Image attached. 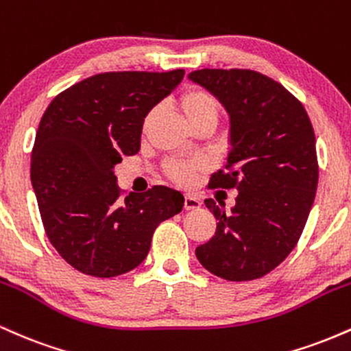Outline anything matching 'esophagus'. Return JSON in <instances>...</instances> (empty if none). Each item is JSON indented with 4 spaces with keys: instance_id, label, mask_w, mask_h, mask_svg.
I'll return each instance as SVG.
<instances>
[{
    "instance_id": "34e87169",
    "label": "esophagus",
    "mask_w": 351,
    "mask_h": 351,
    "mask_svg": "<svg viewBox=\"0 0 351 351\" xmlns=\"http://www.w3.org/2000/svg\"><path fill=\"white\" fill-rule=\"evenodd\" d=\"M201 206V201L193 195H186L184 196V209H198Z\"/></svg>"
}]
</instances>
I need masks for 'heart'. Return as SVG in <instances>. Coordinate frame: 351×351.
<instances>
[{
  "mask_svg": "<svg viewBox=\"0 0 351 351\" xmlns=\"http://www.w3.org/2000/svg\"><path fill=\"white\" fill-rule=\"evenodd\" d=\"M178 106L183 112L184 119L188 120V123L191 127H195L196 123L208 122H217L221 114V106L219 100H217L211 92L204 90L199 87H191L186 88L183 94L180 95ZM156 117V110H150L143 120V130H148L152 127L153 120ZM203 165L196 162H173L168 165V173L173 180L180 181V183H191L195 180L196 173L201 171Z\"/></svg>",
  "mask_w": 351,
  "mask_h": 351,
  "instance_id": "1",
  "label": "heart"
}]
</instances>
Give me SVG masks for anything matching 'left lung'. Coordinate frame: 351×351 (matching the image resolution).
Returning <instances> with one entry per match:
<instances>
[{"instance_id": "left-lung-1", "label": "left lung", "mask_w": 351, "mask_h": 351, "mask_svg": "<svg viewBox=\"0 0 351 351\" xmlns=\"http://www.w3.org/2000/svg\"><path fill=\"white\" fill-rule=\"evenodd\" d=\"M188 77L231 119L226 167L209 186L239 191L231 211L204 199L217 226L196 257L221 279H259L292 252L307 223L318 183L313 127L300 100L261 72L201 69Z\"/></svg>"}]
</instances>
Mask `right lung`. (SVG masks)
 Wrapping results in <instances>:
<instances>
[{"label":"right lung","mask_w":351,"mask_h":351,"mask_svg":"<svg viewBox=\"0 0 351 351\" xmlns=\"http://www.w3.org/2000/svg\"><path fill=\"white\" fill-rule=\"evenodd\" d=\"M184 71L104 72L56 95L31 153V183L51 244L67 264L115 277L143 263L156 226L183 208L167 186L120 199L114 167L140 150L143 120Z\"/></svg>","instance_id":"right-lung-1"}]
</instances>
